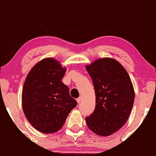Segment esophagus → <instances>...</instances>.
Returning a JSON list of instances; mask_svg holds the SVG:
<instances>
[{
    "mask_svg": "<svg viewBox=\"0 0 156 156\" xmlns=\"http://www.w3.org/2000/svg\"><path fill=\"white\" fill-rule=\"evenodd\" d=\"M81 100H82V98H81V97L78 98H77V99H76V101H77L78 103H80L81 102Z\"/></svg>",
    "mask_w": 156,
    "mask_h": 156,
    "instance_id": "esophagus-1",
    "label": "esophagus"
}]
</instances>
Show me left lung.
<instances>
[{"label": "left lung", "instance_id": "8db88e82", "mask_svg": "<svg viewBox=\"0 0 156 156\" xmlns=\"http://www.w3.org/2000/svg\"><path fill=\"white\" fill-rule=\"evenodd\" d=\"M85 67L96 98L95 110L85 121L96 134L108 136L122 127L130 115L135 98L132 83L126 69L115 59L102 58Z\"/></svg>", "mask_w": 156, "mask_h": 156}]
</instances>
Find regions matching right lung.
I'll use <instances>...</instances> for the list:
<instances>
[{
	"label": "right lung",
	"instance_id": "obj_1",
	"mask_svg": "<svg viewBox=\"0 0 156 156\" xmlns=\"http://www.w3.org/2000/svg\"><path fill=\"white\" fill-rule=\"evenodd\" d=\"M66 71L56 59L46 58L30 70L22 93L24 114L35 129L44 133L62 128L77 105L67 85L62 83Z\"/></svg>",
	"mask_w": 156,
	"mask_h": 156
}]
</instances>
